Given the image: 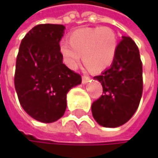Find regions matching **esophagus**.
<instances>
[{
    "mask_svg": "<svg viewBox=\"0 0 158 158\" xmlns=\"http://www.w3.org/2000/svg\"><path fill=\"white\" fill-rule=\"evenodd\" d=\"M89 80H90V78L88 77V76H83L82 77V83L83 84H87Z\"/></svg>",
    "mask_w": 158,
    "mask_h": 158,
    "instance_id": "34e87169",
    "label": "esophagus"
}]
</instances>
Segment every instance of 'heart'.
<instances>
[{
    "label": "heart",
    "instance_id": "1",
    "mask_svg": "<svg viewBox=\"0 0 158 158\" xmlns=\"http://www.w3.org/2000/svg\"><path fill=\"white\" fill-rule=\"evenodd\" d=\"M69 43L61 41L59 51L64 63L69 69H76L81 59L95 72H101L112 64L117 38L109 27H84L72 32Z\"/></svg>",
    "mask_w": 158,
    "mask_h": 158
}]
</instances>
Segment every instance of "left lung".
Wrapping results in <instances>:
<instances>
[{
	"label": "left lung",
	"mask_w": 158,
	"mask_h": 158,
	"mask_svg": "<svg viewBox=\"0 0 158 158\" xmlns=\"http://www.w3.org/2000/svg\"><path fill=\"white\" fill-rule=\"evenodd\" d=\"M93 79L103 88V95L91 105L95 121L109 128L124 124L137 110L143 93L142 61L131 37L123 36L110 68Z\"/></svg>",
	"instance_id": "8db88e82"
}]
</instances>
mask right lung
<instances>
[{"label": "right lung", "mask_w": 158, "mask_h": 158, "mask_svg": "<svg viewBox=\"0 0 158 158\" xmlns=\"http://www.w3.org/2000/svg\"><path fill=\"white\" fill-rule=\"evenodd\" d=\"M62 24L45 23L32 28L21 42L16 58L15 87L21 106L42 123L60 119L67 108V93L81 77L63 64L59 42Z\"/></svg>", "instance_id": "right-lung-1"}]
</instances>
